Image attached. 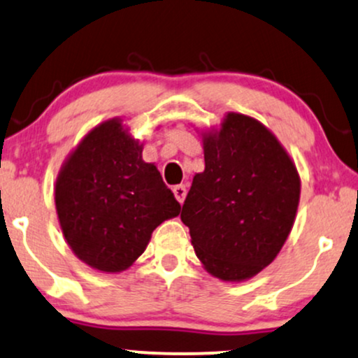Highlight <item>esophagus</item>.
<instances>
[{
  "label": "esophagus",
  "instance_id": "34e87169",
  "mask_svg": "<svg viewBox=\"0 0 358 358\" xmlns=\"http://www.w3.org/2000/svg\"><path fill=\"white\" fill-rule=\"evenodd\" d=\"M172 192H174V196H176V199L179 201L180 204L184 203V199H186V186H182V184H179V186H174L172 187Z\"/></svg>",
  "mask_w": 358,
  "mask_h": 358
}]
</instances>
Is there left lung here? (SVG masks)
<instances>
[{"mask_svg":"<svg viewBox=\"0 0 358 358\" xmlns=\"http://www.w3.org/2000/svg\"><path fill=\"white\" fill-rule=\"evenodd\" d=\"M204 171L194 176L180 220L196 256L222 281L266 268L287 241L300 203V176L262 122L229 112L203 136Z\"/></svg>","mask_w":358,"mask_h":358,"instance_id":"8db88e82","label":"left lung"}]
</instances>
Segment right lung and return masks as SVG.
<instances>
[{
    "mask_svg": "<svg viewBox=\"0 0 358 358\" xmlns=\"http://www.w3.org/2000/svg\"><path fill=\"white\" fill-rule=\"evenodd\" d=\"M55 206L66 243L94 270L120 273L145 251L152 231L180 204L120 119L102 122L58 172Z\"/></svg>",
    "mask_w": 358,
    "mask_h": 358,
    "instance_id": "obj_1",
    "label": "right lung"
}]
</instances>
